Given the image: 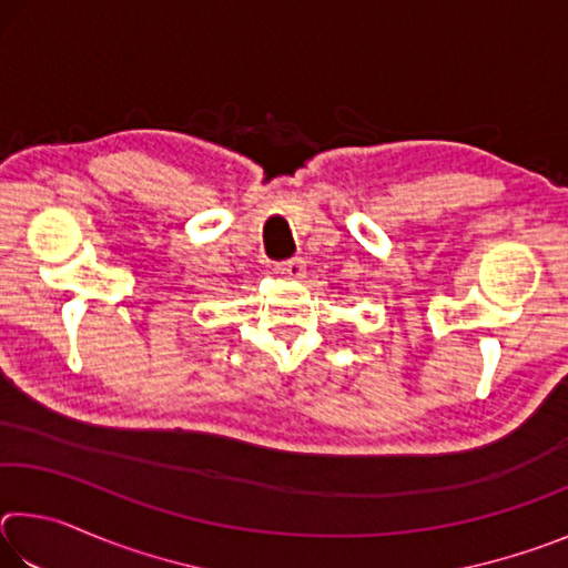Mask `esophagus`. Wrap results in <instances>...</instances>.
<instances>
[{"label":"esophagus","mask_w":568,"mask_h":568,"mask_svg":"<svg viewBox=\"0 0 568 568\" xmlns=\"http://www.w3.org/2000/svg\"><path fill=\"white\" fill-rule=\"evenodd\" d=\"M275 275L277 277H285V281H301L305 275V263L301 257H293V261H285V263H277L275 265Z\"/></svg>","instance_id":"obj_1"}]
</instances>
